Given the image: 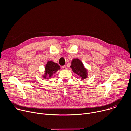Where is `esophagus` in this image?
Masks as SVG:
<instances>
[{
	"instance_id": "esophagus-1",
	"label": "esophagus",
	"mask_w": 131,
	"mask_h": 131,
	"mask_svg": "<svg viewBox=\"0 0 131 131\" xmlns=\"http://www.w3.org/2000/svg\"><path fill=\"white\" fill-rule=\"evenodd\" d=\"M62 69H63V70H66V69H67V67H66V66H62Z\"/></svg>"
}]
</instances>
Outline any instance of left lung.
Listing matches in <instances>:
<instances>
[{"mask_svg": "<svg viewBox=\"0 0 131 131\" xmlns=\"http://www.w3.org/2000/svg\"><path fill=\"white\" fill-rule=\"evenodd\" d=\"M73 71L82 77V79H86L87 76V73L86 68L83 63L78 59H74L72 60L70 67Z\"/></svg>", "mask_w": 131, "mask_h": 131, "instance_id": "1", "label": "left lung"}]
</instances>
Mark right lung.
Listing matches in <instances>:
<instances>
[{
    "instance_id": "1",
    "label": "right lung",
    "mask_w": 131,
    "mask_h": 131,
    "mask_svg": "<svg viewBox=\"0 0 131 131\" xmlns=\"http://www.w3.org/2000/svg\"><path fill=\"white\" fill-rule=\"evenodd\" d=\"M60 69V66H58L57 63H55V62L51 61H48L45 68V75L43 76V77L45 78L46 75H47L48 77H50L55 72Z\"/></svg>"
}]
</instances>
